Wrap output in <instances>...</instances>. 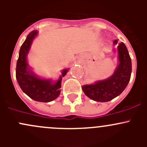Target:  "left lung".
Segmentation results:
<instances>
[{
    "mask_svg": "<svg viewBox=\"0 0 147 147\" xmlns=\"http://www.w3.org/2000/svg\"><path fill=\"white\" fill-rule=\"evenodd\" d=\"M114 43H117V40L114 41ZM118 53L119 64L111 78L82 87L89 98L96 102L110 101L119 95L126 88L131 78V61L124 42L118 45Z\"/></svg>",
    "mask_w": 147,
    "mask_h": 147,
    "instance_id": "left-lung-1",
    "label": "left lung"
}]
</instances>
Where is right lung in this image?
<instances>
[{
	"instance_id": "right-lung-1",
	"label": "right lung",
	"mask_w": 147,
	"mask_h": 147,
	"mask_svg": "<svg viewBox=\"0 0 147 147\" xmlns=\"http://www.w3.org/2000/svg\"><path fill=\"white\" fill-rule=\"evenodd\" d=\"M38 34L37 30L30 32L21 45L16 65V79L23 92L31 99L38 102H49L55 100L60 93L62 78L65 76L67 69H64L58 81L52 84L50 80L40 79L28 71L26 57L30 48L32 40Z\"/></svg>"
}]
</instances>
